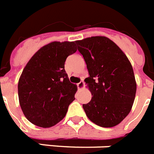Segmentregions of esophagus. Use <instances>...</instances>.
Wrapping results in <instances>:
<instances>
[{"label":"esophagus","instance_id":"34e87169","mask_svg":"<svg viewBox=\"0 0 154 154\" xmlns=\"http://www.w3.org/2000/svg\"><path fill=\"white\" fill-rule=\"evenodd\" d=\"M84 86H85V82L84 81H81V82L77 84V88H78V89H82L84 88Z\"/></svg>","mask_w":154,"mask_h":154}]
</instances>
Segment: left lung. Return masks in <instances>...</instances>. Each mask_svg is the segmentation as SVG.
Listing matches in <instances>:
<instances>
[{
  "mask_svg": "<svg viewBox=\"0 0 154 154\" xmlns=\"http://www.w3.org/2000/svg\"><path fill=\"white\" fill-rule=\"evenodd\" d=\"M76 43L89 73L85 82L92 97L83 104L86 116L100 127L119 124L131 111L135 98L137 84L131 62L105 36H92Z\"/></svg>",
  "mask_w": 154,
  "mask_h": 154,
  "instance_id": "left-lung-1",
  "label": "left lung"
}]
</instances>
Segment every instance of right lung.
Returning <instances> with one entry per match:
<instances>
[{"label": "right lung", "instance_id": "1", "mask_svg": "<svg viewBox=\"0 0 154 154\" xmlns=\"http://www.w3.org/2000/svg\"><path fill=\"white\" fill-rule=\"evenodd\" d=\"M76 51L75 42H51L41 47L23 69L18 82L19 102L34 125L48 128L66 116L77 86L69 80L65 62Z\"/></svg>", "mask_w": 154, "mask_h": 154}]
</instances>
